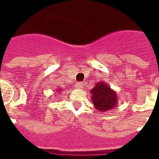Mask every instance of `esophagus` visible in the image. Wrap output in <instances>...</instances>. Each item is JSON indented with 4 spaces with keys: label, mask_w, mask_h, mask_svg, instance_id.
<instances>
[{
    "label": "esophagus",
    "mask_w": 159,
    "mask_h": 159,
    "mask_svg": "<svg viewBox=\"0 0 159 159\" xmlns=\"http://www.w3.org/2000/svg\"><path fill=\"white\" fill-rule=\"evenodd\" d=\"M75 88H77V89H82L83 84L82 83H76V84H75Z\"/></svg>",
    "instance_id": "1"
}]
</instances>
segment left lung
I'll use <instances>...</instances> for the list:
<instances>
[{"mask_svg":"<svg viewBox=\"0 0 159 159\" xmlns=\"http://www.w3.org/2000/svg\"><path fill=\"white\" fill-rule=\"evenodd\" d=\"M91 99L95 109L99 111L105 112L114 109L118 103V96L116 91L111 88L104 81L97 83L91 90Z\"/></svg>","mask_w":159,"mask_h":159,"instance_id":"left-lung-1","label":"left lung"}]
</instances>
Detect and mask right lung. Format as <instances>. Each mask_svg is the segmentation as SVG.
<instances>
[{
  "instance_id": "add662e5",
  "label": "right lung",
  "mask_w": 159,
  "mask_h": 159,
  "mask_svg": "<svg viewBox=\"0 0 159 159\" xmlns=\"http://www.w3.org/2000/svg\"><path fill=\"white\" fill-rule=\"evenodd\" d=\"M61 92H62V88H59L58 89H57V91H56V92H58V93H60ZM56 92H55V93H56Z\"/></svg>"
}]
</instances>
